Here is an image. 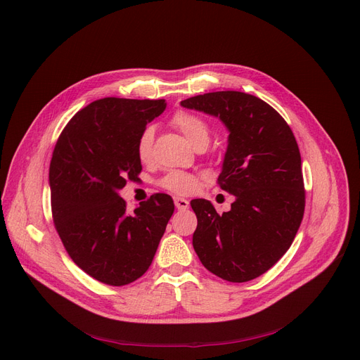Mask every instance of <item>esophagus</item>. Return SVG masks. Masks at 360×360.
I'll list each match as a JSON object with an SVG mask.
<instances>
[{
  "instance_id": "34e87169",
  "label": "esophagus",
  "mask_w": 360,
  "mask_h": 360,
  "mask_svg": "<svg viewBox=\"0 0 360 360\" xmlns=\"http://www.w3.org/2000/svg\"><path fill=\"white\" fill-rule=\"evenodd\" d=\"M175 206H176L178 210H185V209H188L190 202H188V200H185V198L175 197Z\"/></svg>"
}]
</instances>
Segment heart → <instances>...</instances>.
<instances>
[{
    "label": "heart",
    "mask_w": 360,
    "mask_h": 360,
    "mask_svg": "<svg viewBox=\"0 0 360 360\" xmlns=\"http://www.w3.org/2000/svg\"><path fill=\"white\" fill-rule=\"evenodd\" d=\"M170 123L185 136L194 148L198 146H207L210 139V129L207 123L200 116L190 112H178L172 117ZM153 128H146L136 141V154L138 159L143 163H147L153 158ZM160 186L166 191H170L178 195L193 194L198 188V178L193 174H186L181 170H172L160 179Z\"/></svg>",
    "instance_id": "obj_1"
}]
</instances>
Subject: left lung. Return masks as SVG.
<instances>
[{
  "label": "left lung",
  "mask_w": 360,
  "mask_h": 360,
  "mask_svg": "<svg viewBox=\"0 0 360 360\" xmlns=\"http://www.w3.org/2000/svg\"><path fill=\"white\" fill-rule=\"evenodd\" d=\"M181 105L219 117L229 131L217 184L236 197L222 214L207 200L191 201L194 250L216 276L247 283L287 253L300 228L304 184L299 146L283 116L250 94L207 92Z\"/></svg>",
  "instance_id": "left-lung-1"
}]
</instances>
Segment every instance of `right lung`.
<instances>
[{"label":"right lung","instance_id":"obj_1","mask_svg":"<svg viewBox=\"0 0 360 360\" xmlns=\"http://www.w3.org/2000/svg\"><path fill=\"white\" fill-rule=\"evenodd\" d=\"M165 108V100L92 101L69 120L54 147V226L72 260L103 284L122 287L143 276L174 214L167 194L151 195L134 213L119 195L143 170L139 135Z\"/></svg>","mask_w":360,"mask_h":360}]
</instances>
